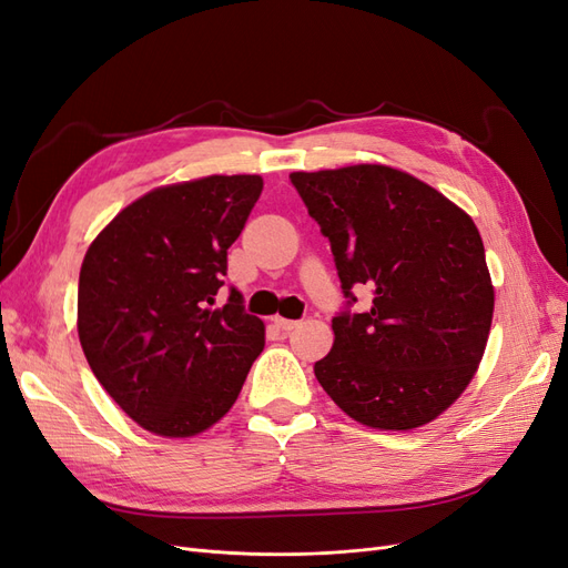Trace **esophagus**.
I'll use <instances>...</instances> for the list:
<instances>
[{"instance_id": "34e87169", "label": "esophagus", "mask_w": 568, "mask_h": 568, "mask_svg": "<svg viewBox=\"0 0 568 568\" xmlns=\"http://www.w3.org/2000/svg\"><path fill=\"white\" fill-rule=\"evenodd\" d=\"M274 324H277V329H282V332H291L298 326L296 320H284V317H274Z\"/></svg>"}]
</instances>
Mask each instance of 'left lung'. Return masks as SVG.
Segmentation results:
<instances>
[{
	"label": "left lung",
	"mask_w": 568,
	"mask_h": 568,
	"mask_svg": "<svg viewBox=\"0 0 568 568\" xmlns=\"http://www.w3.org/2000/svg\"><path fill=\"white\" fill-rule=\"evenodd\" d=\"M329 239L343 311L315 376L359 424L405 432L467 388L493 322V284L474 220L434 186L386 165L291 173ZM367 287L365 314L349 307Z\"/></svg>",
	"instance_id": "obj_1"
}]
</instances>
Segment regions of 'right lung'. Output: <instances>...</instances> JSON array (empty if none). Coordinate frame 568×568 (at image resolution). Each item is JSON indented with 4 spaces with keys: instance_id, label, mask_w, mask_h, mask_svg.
Listing matches in <instances>:
<instances>
[{
    "instance_id": "add662e5",
    "label": "right lung",
    "mask_w": 568,
    "mask_h": 568,
    "mask_svg": "<svg viewBox=\"0 0 568 568\" xmlns=\"http://www.w3.org/2000/svg\"><path fill=\"white\" fill-rule=\"evenodd\" d=\"M263 192L257 175L153 189L120 211L82 261L78 334L111 398L146 432L186 438L225 417L265 324L230 286L227 248Z\"/></svg>"
}]
</instances>
